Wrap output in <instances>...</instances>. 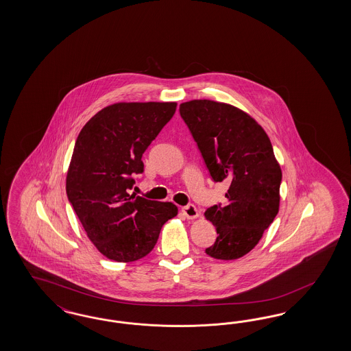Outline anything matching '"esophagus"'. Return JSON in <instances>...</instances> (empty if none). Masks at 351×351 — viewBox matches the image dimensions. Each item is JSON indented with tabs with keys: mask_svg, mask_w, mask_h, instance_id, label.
<instances>
[{
	"mask_svg": "<svg viewBox=\"0 0 351 351\" xmlns=\"http://www.w3.org/2000/svg\"><path fill=\"white\" fill-rule=\"evenodd\" d=\"M181 213L186 219H195V217H198V210H197V207L194 204L184 206L181 208Z\"/></svg>",
	"mask_w": 351,
	"mask_h": 351,
	"instance_id": "obj_1",
	"label": "esophagus"
}]
</instances>
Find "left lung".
I'll return each instance as SVG.
<instances>
[{"mask_svg":"<svg viewBox=\"0 0 351 351\" xmlns=\"http://www.w3.org/2000/svg\"><path fill=\"white\" fill-rule=\"evenodd\" d=\"M213 181H228L226 203L207 208L204 216L217 238L206 254L235 260L248 254L279 211L282 170L270 138L254 118L237 106L213 100L180 104Z\"/></svg>","mask_w":351,"mask_h":351,"instance_id":"1","label":"left lung"}]
</instances>
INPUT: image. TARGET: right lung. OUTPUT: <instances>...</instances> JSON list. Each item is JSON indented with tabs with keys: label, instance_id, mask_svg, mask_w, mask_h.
I'll use <instances>...</instances> for the list:
<instances>
[{
	"label": "right lung",
	"instance_id": "obj_1",
	"mask_svg": "<svg viewBox=\"0 0 351 351\" xmlns=\"http://www.w3.org/2000/svg\"><path fill=\"white\" fill-rule=\"evenodd\" d=\"M176 103H116L81 130L66 172V195L88 239L117 263L148 255L163 223L178 215L171 202L130 194L143 153L176 110Z\"/></svg>",
	"mask_w": 351,
	"mask_h": 351
}]
</instances>
